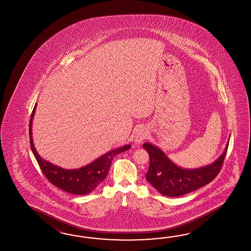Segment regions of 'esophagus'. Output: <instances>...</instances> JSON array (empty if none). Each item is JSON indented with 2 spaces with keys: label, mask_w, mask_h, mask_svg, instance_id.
Here are the masks:
<instances>
[{
  "label": "esophagus",
  "mask_w": 251,
  "mask_h": 251,
  "mask_svg": "<svg viewBox=\"0 0 251 251\" xmlns=\"http://www.w3.org/2000/svg\"><path fill=\"white\" fill-rule=\"evenodd\" d=\"M148 135H149V131L147 130V128H138L134 133L133 141L135 144H142L145 139L148 138Z\"/></svg>",
  "instance_id": "1"
}]
</instances>
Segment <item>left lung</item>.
<instances>
[{"mask_svg": "<svg viewBox=\"0 0 251 251\" xmlns=\"http://www.w3.org/2000/svg\"><path fill=\"white\" fill-rule=\"evenodd\" d=\"M228 146L229 141L224 152L213 163L196 169H185L174 163L162 150L154 144L145 143L143 147L150 156L149 170L145 175L146 179L158 192L165 197L176 198L193 192L207 185L217 176Z\"/></svg>", "mask_w": 251, "mask_h": 251, "instance_id": "obj_1", "label": "left lung"}]
</instances>
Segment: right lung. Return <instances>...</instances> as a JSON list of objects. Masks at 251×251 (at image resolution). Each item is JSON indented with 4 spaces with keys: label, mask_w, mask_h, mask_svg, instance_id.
I'll return each instance as SVG.
<instances>
[{
    "label": "right lung",
    "mask_w": 251,
    "mask_h": 251,
    "mask_svg": "<svg viewBox=\"0 0 251 251\" xmlns=\"http://www.w3.org/2000/svg\"><path fill=\"white\" fill-rule=\"evenodd\" d=\"M36 107L37 104L33 109L29 122V138L31 151L44 175L55 187L65 192L74 195H87L92 192L102 181L105 180L113 158L118 153H121L131 148V144H126L121 147L115 148L97 158L96 160L91 161V163L78 169L67 170L54 165L48 160H44L38 154V151L35 148L33 143L32 122Z\"/></svg>",
    "instance_id": "obj_1"
}]
</instances>
